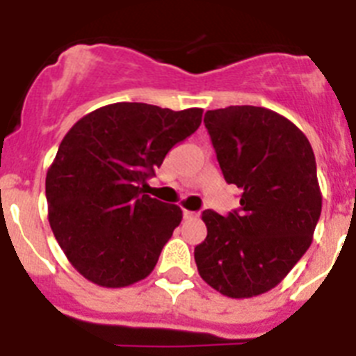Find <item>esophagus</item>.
Instances as JSON below:
<instances>
[{
  "label": "esophagus",
  "instance_id": "esophagus-1",
  "mask_svg": "<svg viewBox=\"0 0 356 356\" xmlns=\"http://www.w3.org/2000/svg\"><path fill=\"white\" fill-rule=\"evenodd\" d=\"M199 215H200L199 211H188V209H184V211H182V216H184V218H197Z\"/></svg>",
  "mask_w": 356,
  "mask_h": 356
}]
</instances>
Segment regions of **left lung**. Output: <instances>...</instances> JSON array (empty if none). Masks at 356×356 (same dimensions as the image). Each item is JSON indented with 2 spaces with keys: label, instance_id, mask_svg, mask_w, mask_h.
<instances>
[{
  "label": "left lung",
  "instance_id": "8db88e82",
  "mask_svg": "<svg viewBox=\"0 0 356 356\" xmlns=\"http://www.w3.org/2000/svg\"><path fill=\"white\" fill-rule=\"evenodd\" d=\"M224 179L242 190L225 216L206 209L208 236L195 247L199 274L227 298L243 299L281 283L308 251L323 197L310 141L285 116L229 105L204 116Z\"/></svg>",
  "mask_w": 356,
  "mask_h": 356
}]
</instances>
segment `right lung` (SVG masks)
<instances>
[{
	"mask_svg": "<svg viewBox=\"0 0 356 356\" xmlns=\"http://www.w3.org/2000/svg\"><path fill=\"white\" fill-rule=\"evenodd\" d=\"M200 122L202 109L120 102L86 114L64 136L46 174L48 218L86 280L120 289L154 270L182 211L141 186Z\"/></svg>",
	"mask_w": 356,
	"mask_h": 356,
	"instance_id": "obj_1",
	"label": "right lung"
}]
</instances>
